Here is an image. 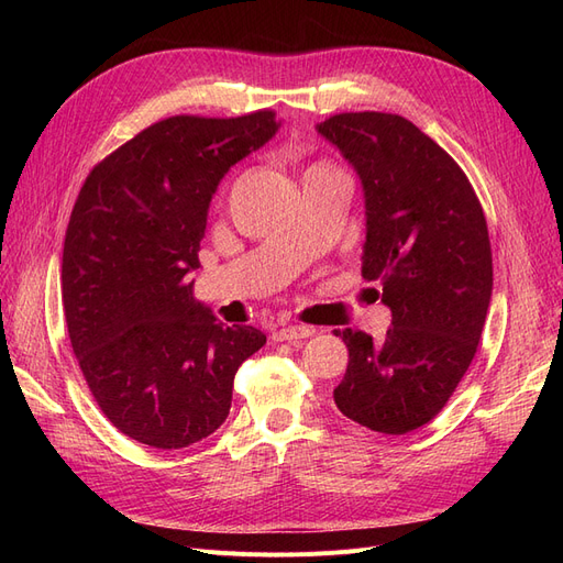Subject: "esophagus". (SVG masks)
<instances>
[{"instance_id":"34e87169","label":"esophagus","mask_w":563,"mask_h":563,"mask_svg":"<svg viewBox=\"0 0 563 563\" xmlns=\"http://www.w3.org/2000/svg\"><path fill=\"white\" fill-rule=\"evenodd\" d=\"M310 335H314V329H312V327H300V323H291V327L279 329V331L275 333L277 340H288V343H296V340L310 338Z\"/></svg>"}]
</instances>
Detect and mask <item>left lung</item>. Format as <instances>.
Listing matches in <instances>:
<instances>
[{"label": "left lung", "mask_w": 563, "mask_h": 563, "mask_svg": "<svg viewBox=\"0 0 563 563\" xmlns=\"http://www.w3.org/2000/svg\"><path fill=\"white\" fill-rule=\"evenodd\" d=\"M317 133L362 183V277L380 282L391 312L383 343L335 331L350 362L333 399L373 432L406 434L444 408L479 345L493 294L486 218L463 168L408 119L345 112Z\"/></svg>", "instance_id": "left-lung-1"}]
</instances>
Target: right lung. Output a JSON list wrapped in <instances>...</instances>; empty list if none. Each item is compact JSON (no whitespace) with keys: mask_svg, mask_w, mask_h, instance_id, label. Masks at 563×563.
<instances>
[{"mask_svg":"<svg viewBox=\"0 0 563 563\" xmlns=\"http://www.w3.org/2000/svg\"><path fill=\"white\" fill-rule=\"evenodd\" d=\"M279 126L269 110L168 117L100 162L75 201L67 333L100 411L141 444L174 451L213 434L236 368L265 345L263 331L218 321L190 275L220 180Z\"/></svg>","mask_w":563,"mask_h":563,"instance_id":"right-lung-1","label":"right lung"}]
</instances>
